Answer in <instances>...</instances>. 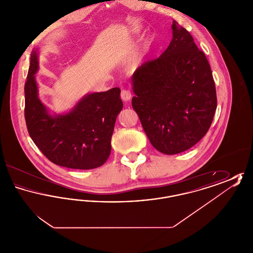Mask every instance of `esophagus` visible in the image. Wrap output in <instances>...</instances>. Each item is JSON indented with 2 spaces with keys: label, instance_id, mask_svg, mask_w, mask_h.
I'll return each mask as SVG.
<instances>
[{
  "label": "esophagus",
  "instance_id": "obj_1",
  "mask_svg": "<svg viewBox=\"0 0 253 253\" xmlns=\"http://www.w3.org/2000/svg\"><path fill=\"white\" fill-rule=\"evenodd\" d=\"M121 95L122 100H124V101H128V100H130V99H131V97H132L131 91H130V90H126V89L121 91Z\"/></svg>",
  "mask_w": 253,
  "mask_h": 253
}]
</instances>
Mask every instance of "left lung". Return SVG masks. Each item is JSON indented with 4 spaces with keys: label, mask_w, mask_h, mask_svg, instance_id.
Segmentation results:
<instances>
[{
    "label": "left lung",
    "mask_w": 253,
    "mask_h": 253,
    "mask_svg": "<svg viewBox=\"0 0 253 253\" xmlns=\"http://www.w3.org/2000/svg\"><path fill=\"white\" fill-rule=\"evenodd\" d=\"M172 39L157 59L133 73L132 106L152 145L176 155L209 131L217 107L210 63L189 31L172 21Z\"/></svg>",
    "instance_id": "obj_1"
}]
</instances>
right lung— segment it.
<instances>
[{
	"instance_id": "right-lung-1",
	"label": "right lung",
	"mask_w": 253,
	"mask_h": 253,
	"mask_svg": "<svg viewBox=\"0 0 253 253\" xmlns=\"http://www.w3.org/2000/svg\"><path fill=\"white\" fill-rule=\"evenodd\" d=\"M37 50L31 53L24 84V118L30 137L51 162L61 167L90 169L103 165L123 103L121 89L88 94L67 114L49 115L38 96Z\"/></svg>"
}]
</instances>
